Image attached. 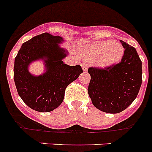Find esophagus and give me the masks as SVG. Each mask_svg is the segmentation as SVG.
I'll return each instance as SVG.
<instances>
[{
	"label": "esophagus",
	"instance_id": "1",
	"mask_svg": "<svg viewBox=\"0 0 152 152\" xmlns=\"http://www.w3.org/2000/svg\"><path fill=\"white\" fill-rule=\"evenodd\" d=\"M82 69L84 72H87L88 71V64H85V63H84V64H82Z\"/></svg>",
	"mask_w": 152,
	"mask_h": 152
}]
</instances>
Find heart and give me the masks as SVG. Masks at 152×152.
Returning <instances> with one entry per match:
<instances>
[{"instance_id":"heart-1","label":"heart","mask_w":152,"mask_h":152,"mask_svg":"<svg viewBox=\"0 0 152 152\" xmlns=\"http://www.w3.org/2000/svg\"><path fill=\"white\" fill-rule=\"evenodd\" d=\"M82 53L86 59L96 61L97 66L107 68L121 59L124 54V48L119 42L110 40L96 41L86 46Z\"/></svg>"}]
</instances>
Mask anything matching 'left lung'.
Returning <instances> with one entry per match:
<instances>
[{"label":"left lung","mask_w":152,"mask_h":152,"mask_svg":"<svg viewBox=\"0 0 152 152\" xmlns=\"http://www.w3.org/2000/svg\"><path fill=\"white\" fill-rule=\"evenodd\" d=\"M125 49L121 62L100 69L88 68V94L96 108L119 113L135 100L142 81V61L136 49L120 40Z\"/></svg>","instance_id":"8db88e82"}]
</instances>
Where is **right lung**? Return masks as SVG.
<instances>
[{"instance_id":"right-lung-1","label":"right lung","mask_w":152,"mask_h":152,"mask_svg":"<svg viewBox=\"0 0 152 152\" xmlns=\"http://www.w3.org/2000/svg\"><path fill=\"white\" fill-rule=\"evenodd\" d=\"M64 39L45 33L24 42L14 60L13 79L19 96L31 109L38 112L52 111L61 105L64 91L83 72L80 65L64 64L68 51L60 46ZM42 61L45 72L34 75L29 65Z\"/></svg>"}]
</instances>
